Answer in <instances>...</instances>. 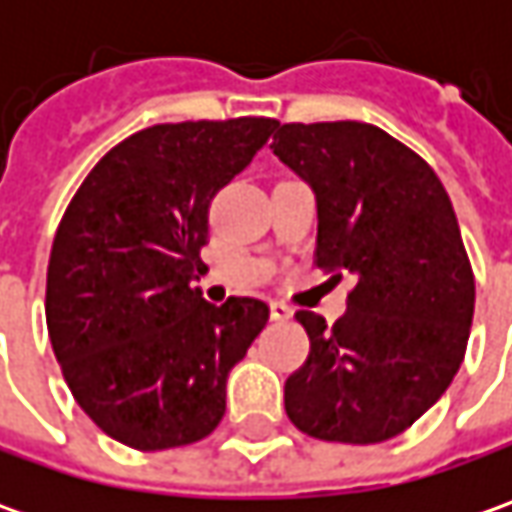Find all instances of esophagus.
I'll return each instance as SVG.
<instances>
[{"instance_id": "obj_1", "label": "esophagus", "mask_w": 512, "mask_h": 512, "mask_svg": "<svg viewBox=\"0 0 512 512\" xmlns=\"http://www.w3.org/2000/svg\"><path fill=\"white\" fill-rule=\"evenodd\" d=\"M270 316L276 319V322H285V319H290L293 316V307L287 305V302H270Z\"/></svg>"}]
</instances>
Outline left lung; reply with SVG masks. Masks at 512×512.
Wrapping results in <instances>:
<instances>
[{
    "mask_svg": "<svg viewBox=\"0 0 512 512\" xmlns=\"http://www.w3.org/2000/svg\"><path fill=\"white\" fill-rule=\"evenodd\" d=\"M270 148L316 193V267L356 276L333 327L296 313L310 353L285 382L287 416L322 442H387L442 399L467 350L476 282L450 196L376 125H276Z\"/></svg>",
    "mask_w": 512,
    "mask_h": 512,
    "instance_id": "1",
    "label": "left lung"
}]
</instances>
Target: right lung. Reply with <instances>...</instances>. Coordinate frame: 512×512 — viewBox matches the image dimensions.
<instances>
[{
    "instance_id": "right-lung-1",
    "label": "right lung",
    "mask_w": 512,
    "mask_h": 512,
    "mask_svg": "<svg viewBox=\"0 0 512 512\" xmlns=\"http://www.w3.org/2000/svg\"><path fill=\"white\" fill-rule=\"evenodd\" d=\"M276 119L176 122L110 148L70 199L50 247L45 316L73 399L110 439L168 450L210 436L233 364L267 325L262 299L216 307L193 285L213 196Z\"/></svg>"
}]
</instances>
